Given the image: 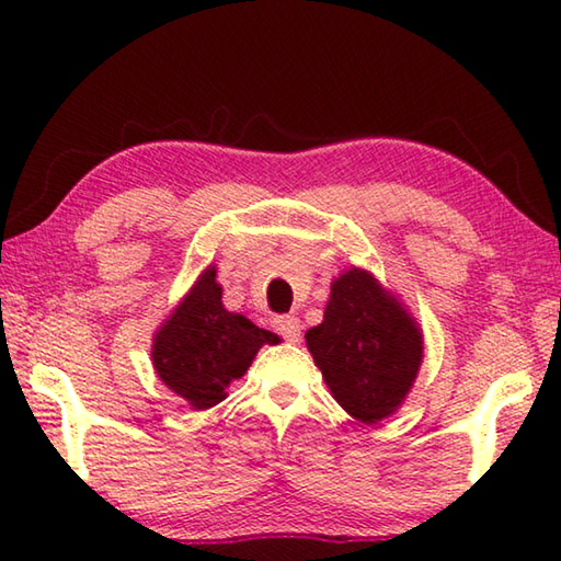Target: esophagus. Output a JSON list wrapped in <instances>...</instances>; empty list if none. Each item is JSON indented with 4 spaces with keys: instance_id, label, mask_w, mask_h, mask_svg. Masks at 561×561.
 <instances>
[{
    "instance_id": "1",
    "label": "esophagus",
    "mask_w": 561,
    "mask_h": 561,
    "mask_svg": "<svg viewBox=\"0 0 561 561\" xmlns=\"http://www.w3.org/2000/svg\"><path fill=\"white\" fill-rule=\"evenodd\" d=\"M274 328H277L279 335L287 342H291V344L301 342V320L299 318L279 316L277 320H274Z\"/></svg>"
}]
</instances>
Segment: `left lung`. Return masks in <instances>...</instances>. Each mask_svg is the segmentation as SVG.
I'll use <instances>...</instances> for the list:
<instances>
[{
  "instance_id": "obj_1",
  "label": "left lung",
  "mask_w": 561,
  "mask_h": 561,
  "mask_svg": "<svg viewBox=\"0 0 561 561\" xmlns=\"http://www.w3.org/2000/svg\"><path fill=\"white\" fill-rule=\"evenodd\" d=\"M306 347L340 408L364 424L396 414L424 359L422 328L371 272L344 270L330 284L323 323Z\"/></svg>"
}]
</instances>
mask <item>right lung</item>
Listing matches in <instances>:
<instances>
[{
	"label": "right lung",
	"instance_id": "1",
	"mask_svg": "<svg viewBox=\"0 0 561 561\" xmlns=\"http://www.w3.org/2000/svg\"><path fill=\"white\" fill-rule=\"evenodd\" d=\"M279 337L221 301L217 265L202 270L193 287L153 332L151 362L161 383L193 410H209L241 378L255 354Z\"/></svg>",
	"mask_w": 561,
	"mask_h": 561
}]
</instances>
